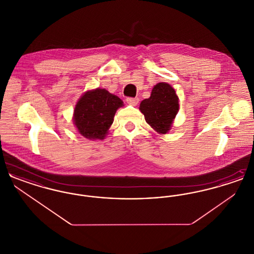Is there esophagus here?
<instances>
[{"label": "esophagus", "instance_id": "34e87169", "mask_svg": "<svg viewBox=\"0 0 254 254\" xmlns=\"http://www.w3.org/2000/svg\"><path fill=\"white\" fill-rule=\"evenodd\" d=\"M127 103L134 107L139 103V99L138 98H127Z\"/></svg>", "mask_w": 254, "mask_h": 254}]
</instances>
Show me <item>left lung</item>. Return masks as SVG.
Segmentation results:
<instances>
[{
  "instance_id": "left-lung-1",
  "label": "left lung",
  "mask_w": 254,
  "mask_h": 254,
  "mask_svg": "<svg viewBox=\"0 0 254 254\" xmlns=\"http://www.w3.org/2000/svg\"><path fill=\"white\" fill-rule=\"evenodd\" d=\"M139 109L156 132L167 134L179 111V98L171 85L161 82L153 86L150 97L141 102Z\"/></svg>"
}]
</instances>
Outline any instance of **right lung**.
<instances>
[{
  "mask_svg": "<svg viewBox=\"0 0 254 254\" xmlns=\"http://www.w3.org/2000/svg\"><path fill=\"white\" fill-rule=\"evenodd\" d=\"M122 107L121 99L105 88L87 90L75 105L73 124L86 139L103 140L109 133L117 109Z\"/></svg>",
  "mask_w": 254,
  "mask_h": 254,
  "instance_id": "add662e5",
  "label": "right lung"
}]
</instances>
